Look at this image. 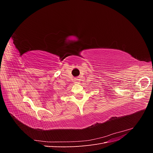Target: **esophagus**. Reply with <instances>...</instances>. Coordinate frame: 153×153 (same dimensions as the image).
<instances>
[{
	"mask_svg": "<svg viewBox=\"0 0 153 153\" xmlns=\"http://www.w3.org/2000/svg\"><path fill=\"white\" fill-rule=\"evenodd\" d=\"M75 81H76H76H77V79H76V80H75Z\"/></svg>",
	"mask_w": 153,
	"mask_h": 153,
	"instance_id": "obj_1",
	"label": "esophagus"
}]
</instances>
